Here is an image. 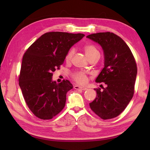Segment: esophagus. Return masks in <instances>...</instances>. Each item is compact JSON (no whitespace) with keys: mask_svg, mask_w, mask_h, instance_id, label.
I'll return each mask as SVG.
<instances>
[{"mask_svg":"<svg viewBox=\"0 0 150 150\" xmlns=\"http://www.w3.org/2000/svg\"><path fill=\"white\" fill-rule=\"evenodd\" d=\"M73 88H74L75 89V90H82V91H85V90H87V88L79 86H77V85H75L74 87H73Z\"/></svg>","mask_w":150,"mask_h":150,"instance_id":"obj_1","label":"esophagus"}]
</instances>
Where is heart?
<instances>
[{
  "label": "heart",
  "mask_w": 150,
  "mask_h": 150,
  "mask_svg": "<svg viewBox=\"0 0 150 150\" xmlns=\"http://www.w3.org/2000/svg\"><path fill=\"white\" fill-rule=\"evenodd\" d=\"M84 51L86 54V55L88 57V59L90 60V59L93 58V57L99 55L100 53L96 47L93 45H91V44H88L84 47ZM75 51L73 49L69 50L68 53L66 54L65 60L66 62H69L71 60L72 57L74 55ZM72 78L77 84H85L87 82V75L86 73L82 71H78L72 74Z\"/></svg>",
  "instance_id": "b5f03b06"
}]
</instances>
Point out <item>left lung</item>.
I'll use <instances>...</instances> for the list:
<instances>
[{
    "mask_svg": "<svg viewBox=\"0 0 150 150\" xmlns=\"http://www.w3.org/2000/svg\"><path fill=\"white\" fill-rule=\"evenodd\" d=\"M86 37L99 44L104 50V67L96 82L106 84L103 90L95 89L97 97L90 107L102 119H113L125 110L134 94L135 59L126 43L113 33H93Z\"/></svg>",
    "mask_w": 150,
    "mask_h": 150,
    "instance_id": "8db88e82",
    "label": "left lung"
}]
</instances>
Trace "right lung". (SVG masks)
Wrapping results in <instances>:
<instances>
[{
	"label": "right lung",
	"mask_w": 150,
	"mask_h": 150,
	"mask_svg": "<svg viewBox=\"0 0 150 150\" xmlns=\"http://www.w3.org/2000/svg\"><path fill=\"white\" fill-rule=\"evenodd\" d=\"M83 37L82 33L47 32L24 53L18 84L28 107L39 119H52L64 108L66 93L73 85L68 80L52 81L53 72L60 69L70 47Z\"/></svg>",
	"instance_id": "right-lung-1"
}]
</instances>
